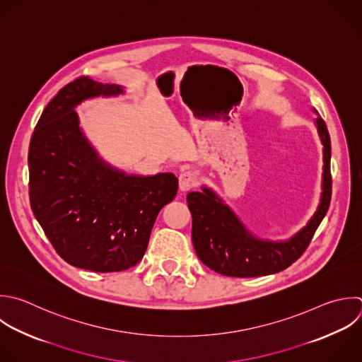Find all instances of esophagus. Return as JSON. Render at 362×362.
<instances>
[{"mask_svg":"<svg viewBox=\"0 0 362 362\" xmlns=\"http://www.w3.org/2000/svg\"><path fill=\"white\" fill-rule=\"evenodd\" d=\"M198 173L197 171H192V170H188V171H184L180 174V189L181 191H189L191 188L197 187L198 184Z\"/></svg>","mask_w":362,"mask_h":362,"instance_id":"obj_1","label":"esophagus"}]
</instances>
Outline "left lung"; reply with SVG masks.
Here are the masks:
<instances>
[{
  "mask_svg": "<svg viewBox=\"0 0 362 362\" xmlns=\"http://www.w3.org/2000/svg\"><path fill=\"white\" fill-rule=\"evenodd\" d=\"M315 127L324 146L322 192L311 219L290 239L272 242L253 236L235 212L206 187H202V192L187 195L192 215V243L205 266L223 276L257 277L284 270L304 253L331 201V141L321 116H317Z\"/></svg>",
  "mask_w": 362,
  "mask_h": 362,
  "instance_id": "obj_1",
  "label": "left lung"
}]
</instances>
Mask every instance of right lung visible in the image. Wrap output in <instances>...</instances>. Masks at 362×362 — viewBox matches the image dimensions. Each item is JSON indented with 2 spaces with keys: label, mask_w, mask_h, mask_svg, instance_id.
<instances>
[{
  "label": "right lung",
  "mask_w": 362,
  "mask_h": 362,
  "mask_svg": "<svg viewBox=\"0 0 362 362\" xmlns=\"http://www.w3.org/2000/svg\"><path fill=\"white\" fill-rule=\"evenodd\" d=\"M122 93L119 85L75 79L42 112L28 151L37 221L65 262L99 273L122 272L143 259L158 212L178 189L170 173L141 177L113 168L85 137L75 107Z\"/></svg>",
  "instance_id": "1"
}]
</instances>
